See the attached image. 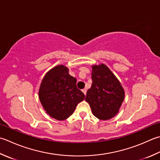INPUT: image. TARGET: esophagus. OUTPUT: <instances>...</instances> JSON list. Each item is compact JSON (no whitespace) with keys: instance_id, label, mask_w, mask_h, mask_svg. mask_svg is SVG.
Here are the masks:
<instances>
[{"instance_id":"1","label":"esophagus","mask_w":160,"mask_h":160,"mask_svg":"<svg viewBox=\"0 0 160 160\" xmlns=\"http://www.w3.org/2000/svg\"><path fill=\"white\" fill-rule=\"evenodd\" d=\"M82 91V92L84 93V95L87 94V89H83Z\"/></svg>"}]
</instances>
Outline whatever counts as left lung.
<instances>
[{
  "instance_id": "left-lung-1",
  "label": "left lung",
  "mask_w": 160,
  "mask_h": 160,
  "mask_svg": "<svg viewBox=\"0 0 160 160\" xmlns=\"http://www.w3.org/2000/svg\"><path fill=\"white\" fill-rule=\"evenodd\" d=\"M92 84L85 101L93 114L100 120H109L117 114L125 97L123 87L107 66H92Z\"/></svg>"
}]
</instances>
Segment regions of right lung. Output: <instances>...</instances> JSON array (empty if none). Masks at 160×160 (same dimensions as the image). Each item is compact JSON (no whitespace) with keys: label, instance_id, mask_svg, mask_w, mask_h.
I'll use <instances>...</instances> for the list:
<instances>
[{"label":"right lung","instance_id":"obj_1","mask_svg":"<svg viewBox=\"0 0 160 160\" xmlns=\"http://www.w3.org/2000/svg\"><path fill=\"white\" fill-rule=\"evenodd\" d=\"M76 82L64 65L56 66L45 75L39 87V98L46 113L52 118L67 119L84 99L85 96L77 88Z\"/></svg>","mask_w":160,"mask_h":160}]
</instances>
